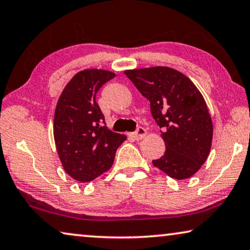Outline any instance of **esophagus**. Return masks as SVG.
<instances>
[{"label": "esophagus", "instance_id": "obj_1", "mask_svg": "<svg viewBox=\"0 0 250 250\" xmlns=\"http://www.w3.org/2000/svg\"><path fill=\"white\" fill-rule=\"evenodd\" d=\"M146 135V129L144 127H139L136 129V132H134V133L131 134V137L134 140L139 141V140H142Z\"/></svg>", "mask_w": 250, "mask_h": 250}]
</instances>
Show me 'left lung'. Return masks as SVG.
I'll use <instances>...</instances> for the list:
<instances>
[{
    "label": "left lung",
    "instance_id": "8db88e82",
    "mask_svg": "<svg viewBox=\"0 0 250 250\" xmlns=\"http://www.w3.org/2000/svg\"><path fill=\"white\" fill-rule=\"evenodd\" d=\"M124 73L150 101L162 128L165 154L152 161L173 179H187L201 169L211 151L213 123L200 90L182 72L168 66L126 70Z\"/></svg>",
    "mask_w": 250,
    "mask_h": 250
}]
</instances>
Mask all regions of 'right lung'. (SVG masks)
I'll list each match as a JSON object with an SVG mask.
<instances>
[{
  "instance_id": "obj_1",
  "label": "right lung",
  "mask_w": 250,
  "mask_h": 250,
  "mask_svg": "<svg viewBox=\"0 0 250 250\" xmlns=\"http://www.w3.org/2000/svg\"><path fill=\"white\" fill-rule=\"evenodd\" d=\"M116 77L114 72L90 68L78 72L65 85L54 114V140L63 168L80 183H89L114 164L124 134L107 128L96 101L101 85Z\"/></svg>"
}]
</instances>
